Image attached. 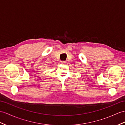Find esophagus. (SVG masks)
<instances>
[{"mask_svg":"<svg viewBox=\"0 0 125 125\" xmlns=\"http://www.w3.org/2000/svg\"><path fill=\"white\" fill-rule=\"evenodd\" d=\"M61 63H66V61H62V62H61Z\"/></svg>","mask_w":125,"mask_h":125,"instance_id":"1","label":"esophagus"}]
</instances>
